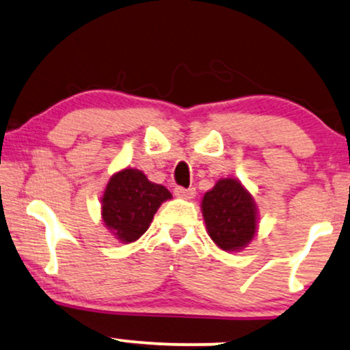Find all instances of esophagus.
I'll list each match as a JSON object with an SVG mask.
<instances>
[{
    "mask_svg": "<svg viewBox=\"0 0 350 350\" xmlns=\"http://www.w3.org/2000/svg\"><path fill=\"white\" fill-rule=\"evenodd\" d=\"M174 196L179 197V199H184V200H191L196 197V189L193 187H176L174 189Z\"/></svg>",
    "mask_w": 350,
    "mask_h": 350,
    "instance_id": "1",
    "label": "esophagus"
}]
</instances>
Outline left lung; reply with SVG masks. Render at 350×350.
Instances as JSON below:
<instances>
[{
    "label": "left lung",
    "instance_id": "1",
    "mask_svg": "<svg viewBox=\"0 0 350 350\" xmlns=\"http://www.w3.org/2000/svg\"><path fill=\"white\" fill-rule=\"evenodd\" d=\"M208 237L223 251H239L254 238L258 208L252 196L237 179H220L202 199Z\"/></svg>",
    "mask_w": 350,
    "mask_h": 350
}]
</instances>
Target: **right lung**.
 Masks as SVG:
<instances>
[{
	"mask_svg": "<svg viewBox=\"0 0 350 350\" xmlns=\"http://www.w3.org/2000/svg\"><path fill=\"white\" fill-rule=\"evenodd\" d=\"M171 192L138 170H122L109 179L103 196V221L122 243H133L150 228L154 213Z\"/></svg>",
	"mask_w": 350,
	"mask_h": 350,
	"instance_id": "1",
	"label": "right lung"
}]
</instances>
